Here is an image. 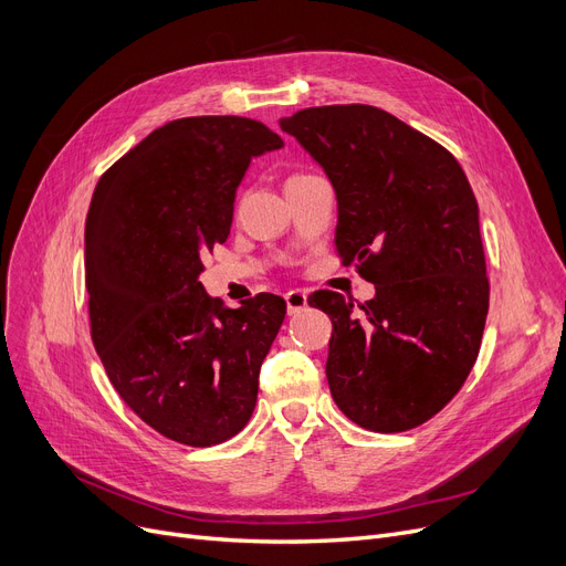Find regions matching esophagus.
<instances>
[{"label": "esophagus", "instance_id": "1", "mask_svg": "<svg viewBox=\"0 0 566 566\" xmlns=\"http://www.w3.org/2000/svg\"><path fill=\"white\" fill-rule=\"evenodd\" d=\"M284 301H286V312H289V316H295V314L303 312V310L307 307V293H305V291H298V289H293V291H286Z\"/></svg>", "mask_w": 566, "mask_h": 566}]
</instances>
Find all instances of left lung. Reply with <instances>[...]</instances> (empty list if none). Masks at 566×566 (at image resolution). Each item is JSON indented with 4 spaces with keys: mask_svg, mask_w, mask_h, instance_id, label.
Wrapping results in <instances>:
<instances>
[{
    "mask_svg": "<svg viewBox=\"0 0 566 566\" xmlns=\"http://www.w3.org/2000/svg\"><path fill=\"white\" fill-rule=\"evenodd\" d=\"M337 195L335 245L376 295L360 312L318 293L333 321L325 376L348 420L378 433L420 427L461 390L489 314L480 208L448 148L371 105L280 118Z\"/></svg>",
    "mask_w": 566,
    "mask_h": 566,
    "instance_id": "left-lung-1",
    "label": "left lung"
}]
</instances>
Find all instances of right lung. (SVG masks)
Listing matches in <instances>:
<instances>
[{
  "mask_svg": "<svg viewBox=\"0 0 566 566\" xmlns=\"http://www.w3.org/2000/svg\"><path fill=\"white\" fill-rule=\"evenodd\" d=\"M282 146L254 118H176L118 158L88 206L84 282L98 358L139 420L190 448L248 424L286 314L273 293L222 307L199 282L206 250L227 241L252 158Z\"/></svg>",
  "mask_w": 566,
  "mask_h": 566,
  "instance_id": "add662e5",
  "label": "right lung"
}]
</instances>
